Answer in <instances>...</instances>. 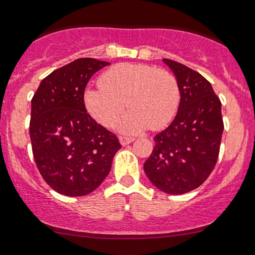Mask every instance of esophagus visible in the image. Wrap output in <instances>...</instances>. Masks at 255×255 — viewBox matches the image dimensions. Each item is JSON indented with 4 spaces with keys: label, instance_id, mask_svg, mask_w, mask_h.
<instances>
[{
    "label": "esophagus",
    "instance_id": "obj_1",
    "mask_svg": "<svg viewBox=\"0 0 255 255\" xmlns=\"http://www.w3.org/2000/svg\"><path fill=\"white\" fill-rule=\"evenodd\" d=\"M120 141H121L122 145H128V144H130V142L134 141V137L122 135V136H120Z\"/></svg>",
    "mask_w": 255,
    "mask_h": 255
}]
</instances>
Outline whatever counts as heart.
<instances>
[{
    "mask_svg": "<svg viewBox=\"0 0 255 255\" xmlns=\"http://www.w3.org/2000/svg\"><path fill=\"white\" fill-rule=\"evenodd\" d=\"M101 84L86 90L85 104L96 121L111 128L126 102L130 111L122 122L127 131L160 129L174 119L180 104L176 78L166 69L141 63H121L102 75Z\"/></svg>",
    "mask_w": 255,
    "mask_h": 255,
    "instance_id": "obj_1",
    "label": "heart"
}]
</instances>
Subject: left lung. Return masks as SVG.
I'll return each instance as SVG.
<instances>
[{
  "label": "left lung",
  "instance_id": "8db88e82",
  "mask_svg": "<svg viewBox=\"0 0 255 255\" xmlns=\"http://www.w3.org/2000/svg\"><path fill=\"white\" fill-rule=\"evenodd\" d=\"M163 61L176 75L181 102L174 121L154 136L144 170L158 189L183 194L201 186L217 163L224 129L222 104L203 75L176 61Z\"/></svg>",
  "mask_w": 255,
  "mask_h": 255
}]
</instances>
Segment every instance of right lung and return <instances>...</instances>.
I'll return each mask as SVG.
<instances>
[{"instance_id":"1","label":"right lung","mask_w":255,"mask_h":255,"mask_svg":"<svg viewBox=\"0 0 255 255\" xmlns=\"http://www.w3.org/2000/svg\"><path fill=\"white\" fill-rule=\"evenodd\" d=\"M108 64L78 58L44 78L31 101L34 162L44 181L60 194L83 197L95 191L121 148L116 134L91 118L84 102L91 77Z\"/></svg>"}]
</instances>
